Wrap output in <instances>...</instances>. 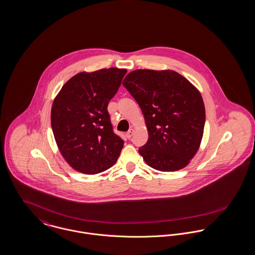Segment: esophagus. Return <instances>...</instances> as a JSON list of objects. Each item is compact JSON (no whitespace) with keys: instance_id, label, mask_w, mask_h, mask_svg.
I'll list each match as a JSON object with an SVG mask.
<instances>
[{"instance_id":"1","label":"esophagus","mask_w":255,"mask_h":255,"mask_svg":"<svg viewBox=\"0 0 255 255\" xmlns=\"http://www.w3.org/2000/svg\"><path fill=\"white\" fill-rule=\"evenodd\" d=\"M133 135H134V130H133V129H131V130H129V131L126 133V137L130 139Z\"/></svg>"}]
</instances>
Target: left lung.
<instances>
[{"label":"left lung","instance_id":"obj_1","mask_svg":"<svg viewBox=\"0 0 255 255\" xmlns=\"http://www.w3.org/2000/svg\"><path fill=\"white\" fill-rule=\"evenodd\" d=\"M122 84L144 117L148 139L138 148L144 162L161 172L186 167L204 134L206 112L199 90L171 70H136Z\"/></svg>","mask_w":255,"mask_h":255}]
</instances>
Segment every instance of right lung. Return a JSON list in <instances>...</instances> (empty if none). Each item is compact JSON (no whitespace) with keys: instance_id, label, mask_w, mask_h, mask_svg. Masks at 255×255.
Wrapping results in <instances>:
<instances>
[{"instance_id":"right-lung-1","label":"right lung","mask_w":255,"mask_h":255,"mask_svg":"<svg viewBox=\"0 0 255 255\" xmlns=\"http://www.w3.org/2000/svg\"><path fill=\"white\" fill-rule=\"evenodd\" d=\"M126 73L118 68L81 72L54 99L50 116L54 138L60 153L76 171L95 175L117 162L124 141L113 131L108 105Z\"/></svg>"}]
</instances>
